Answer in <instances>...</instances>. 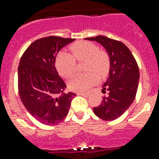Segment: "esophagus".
Listing matches in <instances>:
<instances>
[{
    "instance_id": "esophagus-1",
    "label": "esophagus",
    "mask_w": 159,
    "mask_h": 159,
    "mask_svg": "<svg viewBox=\"0 0 159 159\" xmlns=\"http://www.w3.org/2000/svg\"><path fill=\"white\" fill-rule=\"evenodd\" d=\"M78 95H82V96H89V94L88 93H77Z\"/></svg>"
}]
</instances>
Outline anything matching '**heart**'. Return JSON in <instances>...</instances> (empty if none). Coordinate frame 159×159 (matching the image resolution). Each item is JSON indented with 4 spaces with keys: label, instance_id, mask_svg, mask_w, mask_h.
<instances>
[{
    "label": "heart",
    "instance_id": "obj_1",
    "mask_svg": "<svg viewBox=\"0 0 159 159\" xmlns=\"http://www.w3.org/2000/svg\"><path fill=\"white\" fill-rule=\"evenodd\" d=\"M72 55L61 51L56 57V68L58 73L70 78L75 73L76 62L84 60V70L88 72L74 76L69 82V86L76 92H84L99 80V75L105 76L110 69V57L106 51L98 49L95 44L87 41L76 42L70 46Z\"/></svg>",
    "mask_w": 159,
    "mask_h": 159
}]
</instances>
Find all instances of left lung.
<instances>
[{"label": "left lung", "mask_w": 159, "mask_h": 159, "mask_svg": "<svg viewBox=\"0 0 159 159\" xmlns=\"http://www.w3.org/2000/svg\"><path fill=\"white\" fill-rule=\"evenodd\" d=\"M85 40L101 44L110 57L109 77L102 85V92L108 91L101 105L93 111L105 120L119 118L132 105L138 91L139 69L129 48L121 42L104 36L87 38Z\"/></svg>", "instance_id": "8db88e82"}]
</instances>
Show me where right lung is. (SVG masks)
Here are the masks:
<instances>
[{
	"instance_id": "obj_1",
	"label": "right lung",
	"mask_w": 159,
	"mask_h": 159,
	"mask_svg": "<svg viewBox=\"0 0 159 159\" xmlns=\"http://www.w3.org/2000/svg\"><path fill=\"white\" fill-rule=\"evenodd\" d=\"M72 39L50 36L38 39L21 56L18 67V90L25 108L44 125L65 119L75 94L64 93L66 84L55 68L58 52Z\"/></svg>"
}]
</instances>
